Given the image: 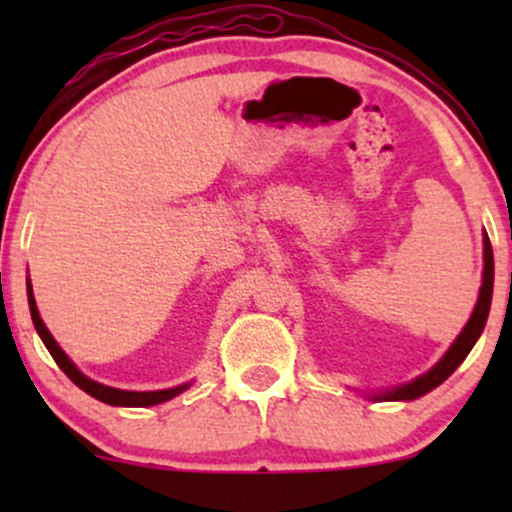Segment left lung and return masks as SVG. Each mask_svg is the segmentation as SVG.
Returning a JSON list of instances; mask_svg holds the SVG:
<instances>
[{
	"label": "left lung",
	"mask_w": 512,
	"mask_h": 512,
	"mask_svg": "<svg viewBox=\"0 0 512 512\" xmlns=\"http://www.w3.org/2000/svg\"><path fill=\"white\" fill-rule=\"evenodd\" d=\"M491 293H493V250H491L489 236H484V281H481L477 308H474L472 317H469V322L464 325L460 337L452 342L448 354L440 358L436 366L428 370L426 375L411 380V383H407V385L397 387V390L385 392V395H380V397L383 399H407L409 402V399L426 395V392H431L433 387H438L443 380H448L450 375L455 373V368L460 366L464 358H467L469 351H472V346L477 344L481 330H484L486 317H489V308H491Z\"/></svg>",
	"instance_id": "8db88e82"
}]
</instances>
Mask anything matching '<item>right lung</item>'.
<instances>
[{
  "label": "right lung",
  "instance_id": "add662e5",
  "mask_svg": "<svg viewBox=\"0 0 512 512\" xmlns=\"http://www.w3.org/2000/svg\"><path fill=\"white\" fill-rule=\"evenodd\" d=\"M28 305H31V317H33L35 330H38L40 339H43V344L48 346V351L52 354V358H55V361H57V366H60L64 373H67V378L72 380L76 387H81V390L88 392V395H91V397L101 399V402H105V404H113V407H151V404L168 402V399H173L175 395H180L182 390H187V385H180V387H173V390L129 392V390H115V387L101 385V383H96V380L86 378V375L81 373V370L76 368L72 361H69V356L64 354V351L60 349V344L55 342V337H52V334L48 332V327H45L43 320H40L38 308H35V298H33L31 284H28Z\"/></svg>",
  "mask_w": 512,
  "mask_h": 512
}]
</instances>
